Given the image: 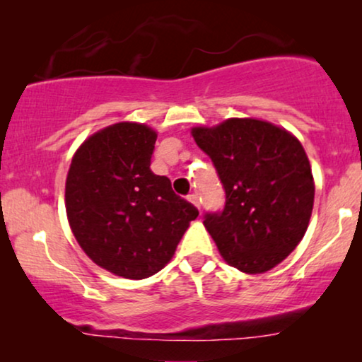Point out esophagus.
Segmentation results:
<instances>
[{"instance_id":"1","label":"esophagus","mask_w":362,"mask_h":362,"mask_svg":"<svg viewBox=\"0 0 362 362\" xmlns=\"http://www.w3.org/2000/svg\"><path fill=\"white\" fill-rule=\"evenodd\" d=\"M187 199H189V202H192V204H194L197 209H199V207H201V197H199V194H197V192H191V194L187 196Z\"/></svg>"}]
</instances>
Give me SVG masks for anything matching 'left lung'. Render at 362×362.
<instances>
[{
    "instance_id": "left-lung-1",
    "label": "left lung",
    "mask_w": 362,
    "mask_h": 362,
    "mask_svg": "<svg viewBox=\"0 0 362 362\" xmlns=\"http://www.w3.org/2000/svg\"><path fill=\"white\" fill-rule=\"evenodd\" d=\"M191 133L226 191L224 209L204 214L221 255L245 274L274 269L303 239L313 211L315 182L301 143L255 118Z\"/></svg>"
}]
</instances>
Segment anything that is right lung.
Instances as JSON below:
<instances>
[{
    "instance_id": "add662e5",
    "label": "right lung",
    "mask_w": 362,
    "mask_h": 362,
    "mask_svg": "<svg viewBox=\"0 0 362 362\" xmlns=\"http://www.w3.org/2000/svg\"><path fill=\"white\" fill-rule=\"evenodd\" d=\"M156 132L122 122L93 133L72 158L66 209L82 250L112 274L141 280L160 272L199 216L166 176L150 170Z\"/></svg>"
}]
</instances>
